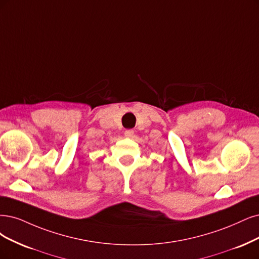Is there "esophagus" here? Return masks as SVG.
I'll use <instances>...</instances> for the list:
<instances>
[{
    "label": "esophagus",
    "instance_id": "esophagus-1",
    "mask_svg": "<svg viewBox=\"0 0 259 259\" xmlns=\"http://www.w3.org/2000/svg\"><path fill=\"white\" fill-rule=\"evenodd\" d=\"M133 135H135V131L131 130V129L124 131V137H126V138H132Z\"/></svg>",
    "mask_w": 259,
    "mask_h": 259
}]
</instances>
